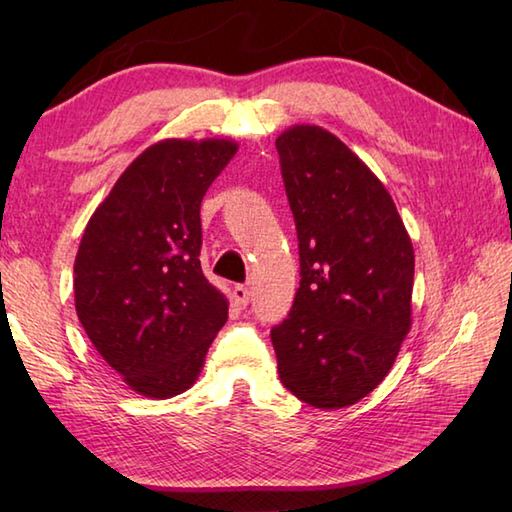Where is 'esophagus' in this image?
I'll use <instances>...</instances> for the list:
<instances>
[{
    "label": "esophagus",
    "instance_id": "1",
    "mask_svg": "<svg viewBox=\"0 0 512 512\" xmlns=\"http://www.w3.org/2000/svg\"><path fill=\"white\" fill-rule=\"evenodd\" d=\"M233 299L239 308H246L248 306V299H250V290L248 286H235L233 290Z\"/></svg>",
    "mask_w": 512,
    "mask_h": 512
}]
</instances>
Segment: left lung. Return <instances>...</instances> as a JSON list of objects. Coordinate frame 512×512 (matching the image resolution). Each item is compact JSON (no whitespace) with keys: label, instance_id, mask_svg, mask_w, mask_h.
Listing matches in <instances>:
<instances>
[{"label":"left lung","instance_id":"obj_1","mask_svg":"<svg viewBox=\"0 0 512 512\" xmlns=\"http://www.w3.org/2000/svg\"><path fill=\"white\" fill-rule=\"evenodd\" d=\"M301 281L270 332L279 378L317 409L365 398L411 328L413 246L396 204L354 151L317 125L277 138Z\"/></svg>","mask_w":512,"mask_h":512}]
</instances>
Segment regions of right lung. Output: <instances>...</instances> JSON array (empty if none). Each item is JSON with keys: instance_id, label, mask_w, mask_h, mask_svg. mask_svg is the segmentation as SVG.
Returning <instances> with one entry per match:
<instances>
[{"instance_id": "add662e5", "label": "right lung", "mask_w": 512, "mask_h": 512, "mask_svg": "<svg viewBox=\"0 0 512 512\" xmlns=\"http://www.w3.org/2000/svg\"><path fill=\"white\" fill-rule=\"evenodd\" d=\"M226 138L147 147L96 206L74 259V306L103 361L165 400L198 380L228 319L200 266V204L235 156Z\"/></svg>"}]
</instances>
